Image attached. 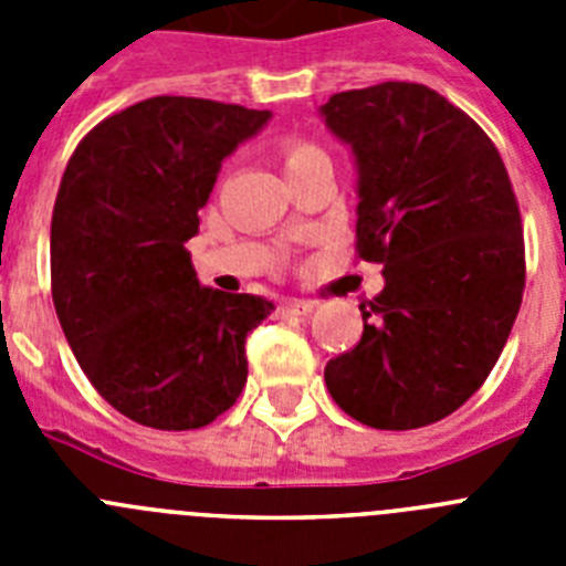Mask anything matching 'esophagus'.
Returning a JSON list of instances; mask_svg holds the SVG:
<instances>
[{"label":"esophagus","mask_w":566,"mask_h":566,"mask_svg":"<svg viewBox=\"0 0 566 566\" xmlns=\"http://www.w3.org/2000/svg\"><path fill=\"white\" fill-rule=\"evenodd\" d=\"M314 303L308 300H286V303H280V314L283 317H303V314H312Z\"/></svg>","instance_id":"esophagus-1"}]
</instances>
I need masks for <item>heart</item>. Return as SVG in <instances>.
I'll use <instances>...</instances> for the list:
<instances>
[{
  "label": "heart",
  "instance_id": "1",
  "mask_svg": "<svg viewBox=\"0 0 566 566\" xmlns=\"http://www.w3.org/2000/svg\"><path fill=\"white\" fill-rule=\"evenodd\" d=\"M317 155H323V149H317L314 144L289 142L286 147H283V169H286V172H294V169H300L303 164H308L312 158H317Z\"/></svg>",
  "mask_w": 566,
  "mask_h": 566
}]
</instances>
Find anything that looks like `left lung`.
Returning a JSON list of instances; mask_svg holds the SVG:
<instances>
[{"instance_id": "1", "label": "left lung", "mask_w": 566, "mask_h": 566, "mask_svg": "<svg viewBox=\"0 0 566 566\" xmlns=\"http://www.w3.org/2000/svg\"><path fill=\"white\" fill-rule=\"evenodd\" d=\"M319 115L357 167V252L385 289L326 365L334 402L379 431L444 419L479 391L516 323L524 238L502 155L437 90H345Z\"/></svg>"}]
</instances>
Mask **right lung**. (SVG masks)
<instances>
[{"mask_svg":"<svg viewBox=\"0 0 566 566\" xmlns=\"http://www.w3.org/2000/svg\"><path fill=\"white\" fill-rule=\"evenodd\" d=\"M269 109L155 96L84 135L50 223V283L82 371L133 422L192 431L247 385V334L274 312L201 286L187 252L221 164Z\"/></svg>","mask_w":566,"mask_h":566,"instance_id":"add662e5","label":"right lung"}]
</instances>
